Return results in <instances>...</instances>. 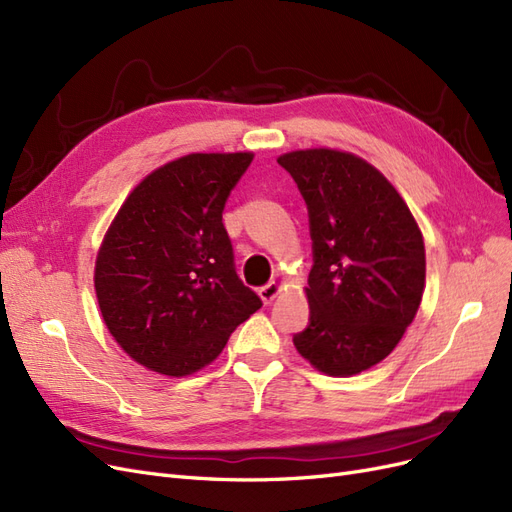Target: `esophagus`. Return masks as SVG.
<instances>
[{
    "instance_id": "obj_1",
    "label": "esophagus",
    "mask_w": 512,
    "mask_h": 512,
    "mask_svg": "<svg viewBox=\"0 0 512 512\" xmlns=\"http://www.w3.org/2000/svg\"><path fill=\"white\" fill-rule=\"evenodd\" d=\"M280 284L277 282H269V284H265V286H260V290H258V294H260V299L265 301V303H271L275 297H277V292H280Z\"/></svg>"
}]
</instances>
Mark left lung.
<instances>
[{
  "instance_id": "obj_1",
  "label": "left lung",
  "mask_w": 512,
  "mask_h": 512,
  "mask_svg": "<svg viewBox=\"0 0 512 512\" xmlns=\"http://www.w3.org/2000/svg\"><path fill=\"white\" fill-rule=\"evenodd\" d=\"M307 205L309 322L292 337L329 376H352L399 344L421 305L425 245L408 205L365 160L333 149L277 158Z\"/></svg>"
}]
</instances>
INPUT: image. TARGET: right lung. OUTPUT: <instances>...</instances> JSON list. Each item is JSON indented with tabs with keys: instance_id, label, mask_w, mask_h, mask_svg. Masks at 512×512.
Instances as JSON below:
<instances>
[{
	"instance_id": "1",
	"label": "right lung",
	"mask_w": 512,
	"mask_h": 512,
	"mask_svg": "<svg viewBox=\"0 0 512 512\" xmlns=\"http://www.w3.org/2000/svg\"><path fill=\"white\" fill-rule=\"evenodd\" d=\"M252 153H192L136 185L96 260L100 312L136 363L166 376L209 365L262 307L235 269L222 211Z\"/></svg>"
}]
</instances>
